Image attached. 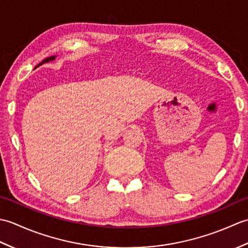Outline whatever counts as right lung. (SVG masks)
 Instances as JSON below:
<instances>
[{
  "mask_svg": "<svg viewBox=\"0 0 248 248\" xmlns=\"http://www.w3.org/2000/svg\"><path fill=\"white\" fill-rule=\"evenodd\" d=\"M55 55H53V56H49V57H46V59H45L43 62H40V64H38L37 65L36 67H38V66H40V65H43V64H45V62H50V61H53V60H55Z\"/></svg>",
  "mask_w": 248,
  "mask_h": 248,
  "instance_id": "right-lung-1",
  "label": "right lung"
}]
</instances>
